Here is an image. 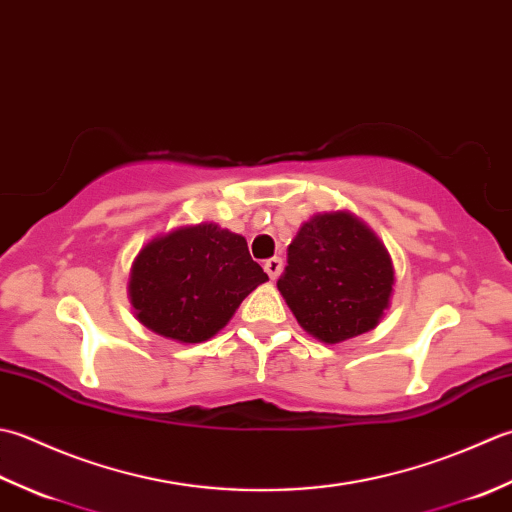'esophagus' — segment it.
Wrapping results in <instances>:
<instances>
[{"mask_svg": "<svg viewBox=\"0 0 512 512\" xmlns=\"http://www.w3.org/2000/svg\"><path fill=\"white\" fill-rule=\"evenodd\" d=\"M263 267H265V271H267V276H269L271 280H276V278L280 276V269H283V260H280L278 256L267 258Z\"/></svg>", "mask_w": 512, "mask_h": 512, "instance_id": "esophagus-1", "label": "esophagus"}]
</instances>
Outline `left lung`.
<instances>
[{
	"mask_svg": "<svg viewBox=\"0 0 512 512\" xmlns=\"http://www.w3.org/2000/svg\"><path fill=\"white\" fill-rule=\"evenodd\" d=\"M393 283L384 243L356 214L336 210L300 225L278 291L309 336L338 344L378 327Z\"/></svg>",
	"mask_w": 512,
	"mask_h": 512,
	"instance_id": "left-lung-1",
	"label": "left lung"
}]
</instances>
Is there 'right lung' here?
Returning <instances> with one entry per match:
<instances>
[{
	"label": "right lung",
	"instance_id": "1",
	"mask_svg": "<svg viewBox=\"0 0 512 512\" xmlns=\"http://www.w3.org/2000/svg\"><path fill=\"white\" fill-rule=\"evenodd\" d=\"M265 280L241 234L198 223L154 236L141 247L130 269L128 296L143 327L194 344L216 336Z\"/></svg>",
	"mask_w": 512,
	"mask_h": 512
}]
</instances>
